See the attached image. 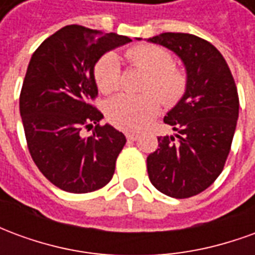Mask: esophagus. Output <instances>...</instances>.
<instances>
[{
	"instance_id": "34e87169",
	"label": "esophagus",
	"mask_w": 255,
	"mask_h": 255,
	"mask_svg": "<svg viewBox=\"0 0 255 255\" xmlns=\"http://www.w3.org/2000/svg\"><path fill=\"white\" fill-rule=\"evenodd\" d=\"M126 136H127L128 140H136V139L139 138L138 133H135V132H127L126 133Z\"/></svg>"
}]
</instances>
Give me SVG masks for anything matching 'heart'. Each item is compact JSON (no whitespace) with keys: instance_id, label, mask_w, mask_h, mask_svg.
<instances>
[{"instance_id":"1","label":"heart","mask_w":255,"mask_h":255,"mask_svg":"<svg viewBox=\"0 0 255 255\" xmlns=\"http://www.w3.org/2000/svg\"><path fill=\"white\" fill-rule=\"evenodd\" d=\"M126 57L132 65L149 72L144 90L157 91L166 105H173L182 98L187 87V76L183 69L172 65V56L168 50L153 45H139L128 49ZM94 76L104 94H112L120 89L122 67L115 53H108L97 63ZM160 97L153 91L142 95L120 94L108 104L106 113L116 127L139 131L160 112Z\"/></svg>"}]
</instances>
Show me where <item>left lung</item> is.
<instances>
[{"label": "left lung", "mask_w": 255, "mask_h": 255, "mask_svg": "<svg viewBox=\"0 0 255 255\" xmlns=\"http://www.w3.org/2000/svg\"><path fill=\"white\" fill-rule=\"evenodd\" d=\"M147 42L177 54L187 72L186 93L164 117L176 135L158 136L149 179L168 197H194L219 177L230 154L239 116L235 80L221 53L199 36L164 32Z\"/></svg>", "instance_id": "8db88e82"}]
</instances>
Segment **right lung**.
<instances>
[{"mask_svg":"<svg viewBox=\"0 0 255 255\" xmlns=\"http://www.w3.org/2000/svg\"><path fill=\"white\" fill-rule=\"evenodd\" d=\"M128 36L65 25L42 42L30 60L20 93V116L32 160L47 180L73 194L111 182L127 139L91 101L98 95L94 67ZM93 129L83 137V129Z\"/></svg>","mask_w":255,"mask_h":255,"instance_id":"add662e5","label":"right lung"}]
</instances>
